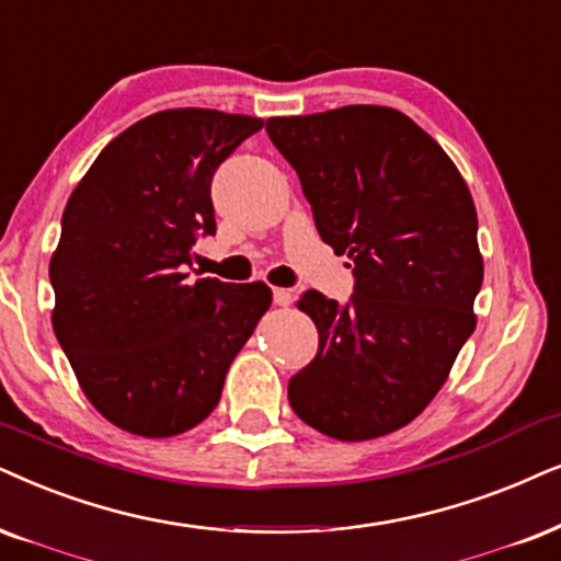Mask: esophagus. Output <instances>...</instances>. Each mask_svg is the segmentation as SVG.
I'll list each match as a JSON object with an SVG mask.
<instances>
[{"instance_id":"1","label":"esophagus","mask_w":561,"mask_h":561,"mask_svg":"<svg viewBox=\"0 0 561 561\" xmlns=\"http://www.w3.org/2000/svg\"><path fill=\"white\" fill-rule=\"evenodd\" d=\"M274 305H279V308H287V305H293V293L285 287H274Z\"/></svg>"}]
</instances>
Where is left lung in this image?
I'll list each match as a JSON object with an SVG mask.
<instances>
[{
    "label": "left lung",
    "mask_w": 561,
    "mask_h": 561,
    "mask_svg": "<svg viewBox=\"0 0 561 561\" xmlns=\"http://www.w3.org/2000/svg\"><path fill=\"white\" fill-rule=\"evenodd\" d=\"M297 170L323 243L350 256V305L305 293L318 354L289 403L323 435L396 432L435 399L473 333L484 279L477 207L443 147L407 113L344 105L266 122Z\"/></svg>",
    "instance_id": "1"
}]
</instances>
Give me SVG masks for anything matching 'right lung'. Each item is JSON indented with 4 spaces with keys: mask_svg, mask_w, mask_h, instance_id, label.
<instances>
[{
    "mask_svg": "<svg viewBox=\"0 0 561 561\" xmlns=\"http://www.w3.org/2000/svg\"><path fill=\"white\" fill-rule=\"evenodd\" d=\"M261 126L211 108L152 113L108 141L69 196L48 266L54 333L88 401L131 435L207 420L272 305L261 282L183 272L196 236H215L211 175Z\"/></svg>",
    "mask_w": 561,
    "mask_h": 561,
    "instance_id": "add662e5",
    "label": "right lung"
}]
</instances>
